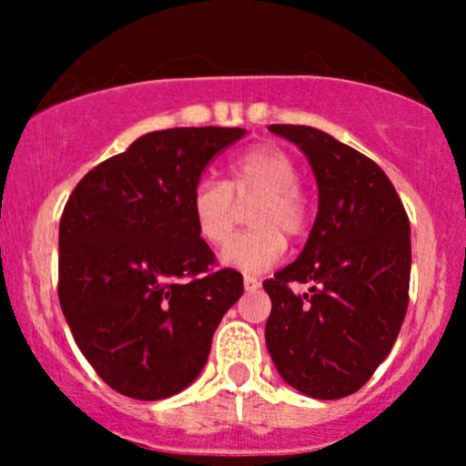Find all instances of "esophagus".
Returning a JSON list of instances; mask_svg holds the SVG:
<instances>
[{
    "label": "esophagus",
    "mask_w": 466,
    "mask_h": 466,
    "mask_svg": "<svg viewBox=\"0 0 466 466\" xmlns=\"http://www.w3.org/2000/svg\"><path fill=\"white\" fill-rule=\"evenodd\" d=\"M243 286H246V290H257L261 286V281L257 279V277L246 275V277H243Z\"/></svg>",
    "instance_id": "esophagus-1"
}]
</instances>
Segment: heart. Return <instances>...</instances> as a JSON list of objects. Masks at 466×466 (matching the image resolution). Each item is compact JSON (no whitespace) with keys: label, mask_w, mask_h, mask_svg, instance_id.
Returning a JSON list of instances; mask_svg holds the SVG:
<instances>
[{"label":"heart","mask_w":466,"mask_h":466,"mask_svg":"<svg viewBox=\"0 0 466 466\" xmlns=\"http://www.w3.org/2000/svg\"><path fill=\"white\" fill-rule=\"evenodd\" d=\"M298 164L286 150L270 144L252 146L229 164L228 185L203 177L191 194L196 232L209 246H223L232 237L238 205L250 200L252 229L232 238L220 252V263L243 272L275 266L286 252V238L299 237L309 223V205L298 187Z\"/></svg>","instance_id":"b5f03b06"}]
</instances>
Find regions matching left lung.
<instances>
[{
	"instance_id": "left-lung-1",
	"label": "left lung",
	"mask_w": 466,
	"mask_h": 466,
	"mask_svg": "<svg viewBox=\"0 0 466 466\" xmlns=\"http://www.w3.org/2000/svg\"><path fill=\"white\" fill-rule=\"evenodd\" d=\"M307 155L318 216L299 257L263 281L266 345L279 377L313 399L354 394L392 350L408 309L410 223L390 177L311 126H270ZM293 280L309 293L289 290Z\"/></svg>"
}]
</instances>
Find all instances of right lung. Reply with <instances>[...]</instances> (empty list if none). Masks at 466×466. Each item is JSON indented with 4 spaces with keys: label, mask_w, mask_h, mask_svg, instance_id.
<instances>
[{
    "label": "right lung",
    "mask_w": 466,
    "mask_h": 466,
    "mask_svg": "<svg viewBox=\"0 0 466 466\" xmlns=\"http://www.w3.org/2000/svg\"><path fill=\"white\" fill-rule=\"evenodd\" d=\"M243 128H168L87 173L65 205L58 298L78 350L116 392L157 401L203 372L211 336L243 295L241 272H209L191 194Z\"/></svg>",
    "instance_id": "right-lung-1"
}]
</instances>
